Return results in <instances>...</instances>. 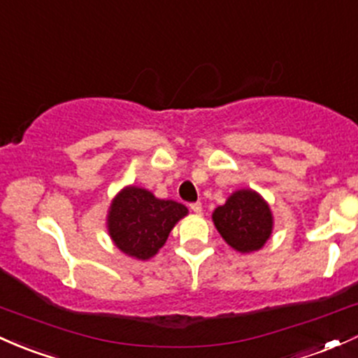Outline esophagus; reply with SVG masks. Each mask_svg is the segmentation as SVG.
<instances>
[{
  "mask_svg": "<svg viewBox=\"0 0 358 358\" xmlns=\"http://www.w3.org/2000/svg\"><path fill=\"white\" fill-rule=\"evenodd\" d=\"M189 208H191V211H194V213H201V203H191L189 205Z\"/></svg>",
  "mask_w": 358,
  "mask_h": 358,
  "instance_id": "obj_1",
  "label": "esophagus"
}]
</instances>
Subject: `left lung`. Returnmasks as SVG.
Instances as JSON below:
<instances>
[{
  "mask_svg": "<svg viewBox=\"0 0 358 358\" xmlns=\"http://www.w3.org/2000/svg\"><path fill=\"white\" fill-rule=\"evenodd\" d=\"M211 218L227 244L239 252L261 249L270 239L273 230L270 206L251 189L230 194L225 205L213 211Z\"/></svg>",
  "mask_w": 358,
  "mask_h": 358,
  "instance_id": "left-lung-1",
  "label": "left lung"
}]
</instances>
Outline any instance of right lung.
Returning a JSON list of instances; mask_svg holds the SVG:
<instances>
[{
    "label": "right lung",
    "instance_id": "obj_1",
    "mask_svg": "<svg viewBox=\"0 0 358 358\" xmlns=\"http://www.w3.org/2000/svg\"><path fill=\"white\" fill-rule=\"evenodd\" d=\"M187 208L172 199H159L143 187L129 186L113 199L107 230L117 249L136 259H150L159 252L169 234Z\"/></svg>",
    "mask_w": 358,
    "mask_h": 358
}]
</instances>
